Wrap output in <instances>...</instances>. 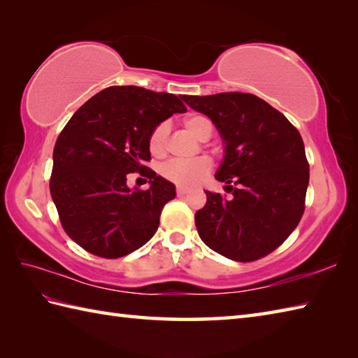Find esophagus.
<instances>
[{"label":"esophagus","instance_id":"1","mask_svg":"<svg viewBox=\"0 0 358 358\" xmlns=\"http://www.w3.org/2000/svg\"><path fill=\"white\" fill-rule=\"evenodd\" d=\"M187 193H188V189H185V188H180V187H178V188H176V194H178L179 197L185 196Z\"/></svg>","mask_w":358,"mask_h":358}]
</instances>
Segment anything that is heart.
Segmentation results:
<instances>
[{
	"label": "heart",
	"instance_id": "1",
	"mask_svg": "<svg viewBox=\"0 0 358 358\" xmlns=\"http://www.w3.org/2000/svg\"><path fill=\"white\" fill-rule=\"evenodd\" d=\"M185 129L193 133L199 141H208L214 131L213 121L205 115L193 113L184 117ZM166 138H169V125L165 122L157 124L153 131L150 133L148 138V150L153 156H162L166 148ZM211 171V161L208 157L201 156L192 159V161H179V159H173V161L165 162L161 169L162 176L176 184L178 187L189 188L194 187L202 182L208 173Z\"/></svg>",
	"mask_w": 358,
	"mask_h": 358
}]
</instances>
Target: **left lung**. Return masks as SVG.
Listing matches in <instances>:
<instances>
[{
    "label": "left lung",
    "mask_w": 358,
    "mask_h": 358,
    "mask_svg": "<svg viewBox=\"0 0 358 358\" xmlns=\"http://www.w3.org/2000/svg\"><path fill=\"white\" fill-rule=\"evenodd\" d=\"M208 116L225 141L216 179L228 184L227 199L206 193L196 213L201 239L237 262L268 256L288 239L305 211L309 164L303 139L279 110L251 93L182 96Z\"/></svg>",
    "instance_id": "left-lung-1"
}]
</instances>
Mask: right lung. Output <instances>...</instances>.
<instances>
[{"label":"right lung","instance_id":"1","mask_svg":"<svg viewBox=\"0 0 358 358\" xmlns=\"http://www.w3.org/2000/svg\"><path fill=\"white\" fill-rule=\"evenodd\" d=\"M187 107L170 93L138 85L107 87L76 110L53 148L50 194L71 241L94 256L117 259L155 236L176 192L145 162L155 127ZM129 172L150 182L131 192Z\"/></svg>","mask_w":358,"mask_h":358}]
</instances>
